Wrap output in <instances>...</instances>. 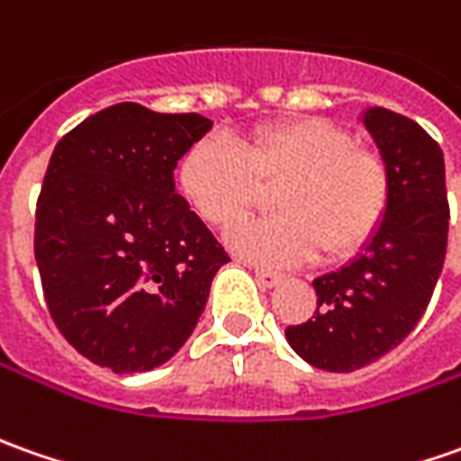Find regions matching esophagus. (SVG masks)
Returning <instances> with one entry per match:
<instances>
[{
	"label": "esophagus",
	"mask_w": 461,
	"mask_h": 461,
	"mask_svg": "<svg viewBox=\"0 0 461 461\" xmlns=\"http://www.w3.org/2000/svg\"><path fill=\"white\" fill-rule=\"evenodd\" d=\"M249 267H252V265H249ZM252 270H255V278H258V283L265 285V288H273V285H278L280 280H283V276L276 273V270H265V267H252Z\"/></svg>",
	"instance_id": "obj_1"
}]
</instances>
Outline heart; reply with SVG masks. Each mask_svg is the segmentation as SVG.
<instances>
[{"mask_svg":"<svg viewBox=\"0 0 461 461\" xmlns=\"http://www.w3.org/2000/svg\"><path fill=\"white\" fill-rule=\"evenodd\" d=\"M181 191L212 227L227 230L276 185L278 214L252 219L227 234L249 260L294 265L319 249L339 260L365 247L388 214L393 181L380 152L321 117L262 124L240 145L203 137L183 155Z\"/></svg>","mask_w":461,"mask_h":461,"instance_id":"heart-1","label":"heart"}]
</instances>
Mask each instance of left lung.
Masks as SVG:
<instances>
[{
  "mask_svg": "<svg viewBox=\"0 0 461 461\" xmlns=\"http://www.w3.org/2000/svg\"><path fill=\"white\" fill-rule=\"evenodd\" d=\"M362 122L390 167L388 214L355 260L313 280V319L285 329L295 355L326 373H352L398 347L429 306L447 255L449 203L438 142L383 106L367 109Z\"/></svg>",
  "mask_w": 461,
  "mask_h": 461,
  "instance_id": "obj_1",
  "label": "left lung"
}]
</instances>
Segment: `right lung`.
<instances>
[{
	"instance_id": "1",
	"label": "right lung",
	"mask_w": 461,
	"mask_h": 461,
	"mask_svg": "<svg viewBox=\"0 0 461 461\" xmlns=\"http://www.w3.org/2000/svg\"><path fill=\"white\" fill-rule=\"evenodd\" d=\"M212 130L201 114L122 102L60 137L35 212V260L60 334L112 373L181 349L224 247L176 194L173 170Z\"/></svg>"
}]
</instances>
